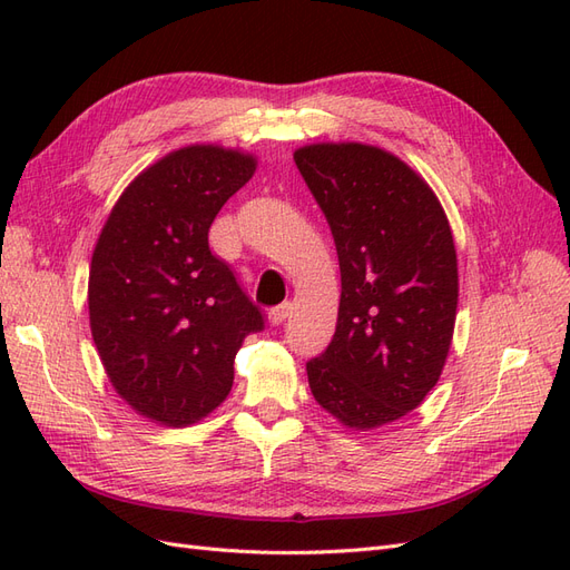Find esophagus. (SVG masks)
Here are the masks:
<instances>
[{
	"label": "esophagus",
	"instance_id": "esophagus-1",
	"mask_svg": "<svg viewBox=\"0 0 570 570\" xmlns=\"http://www.w3.org/2000/svg\"><path fill=\"white\" fill-rule=\"evenodd\" d=\"M289 312H292V304H289V302L278 304V306H273L271 312H268V321H271V325H281V323L289 316Z\"/></svg>",
	"mask_w": 570,
	"mask_h": 570
}]
</instances>
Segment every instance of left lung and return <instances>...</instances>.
<instances>
[{
	"label": "left lung",
	"mask_w": 570,
	"mask_h": 570,
	"mask_svg": "<svg viewBox=\"0 0 570 570\" xmlns=\"http://www.w3.org/2000/svg\"><path fill=\"white\" fill-rule=\"evenodd\" d=\"M295 164L335 237L342 295L327 350L306 364L314 400L375 430L421 406L452 347L459 268L430 185L394 154L316 142Z\"/></svg>",
	"instance_id": "obj_1"
}]
</instances>
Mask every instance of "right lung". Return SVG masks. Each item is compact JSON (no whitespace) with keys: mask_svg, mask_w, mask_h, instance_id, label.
I'll return each mask as SVG.
<instances>
[{"mask_svg":"<svg viewBox=\"0 0 570 570\" xmlns=\"http://www.w3.org/2000/svg\"><path fill=\"white\" fill-rule=\"evenodd\" d=\"M256 170L254 154L187 145L118 197L92 252L90 331L135 413L185 428L233 387L235 354L264 316L209 249V228Z\"/></svg>","mask_w":570,"mask_h":570,"instance_id":"1","label":"right lung"}]
</instances>
